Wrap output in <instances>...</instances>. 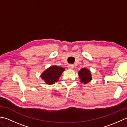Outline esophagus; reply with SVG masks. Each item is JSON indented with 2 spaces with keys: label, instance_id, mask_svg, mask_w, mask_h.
I'll use <instances>...</instances> for the list:
<instances>
[{
  "label": "esophagus",
  "instance_id": "obj_1",
  "mask_svg": "<svg viewBox=\"0 0 127 127\" xmlns=\"http://www.w3.org/2000/svg\"><path fill=\"white\" fill-rule=\"evenodd\" d=\"M68 67V68L70 69H72L74 68V66L73 65H72V64H69Z\"/></svg>",
  "mask_w": 127,
  "mask_h": 127
}]
</instances>
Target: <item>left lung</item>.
I'll use <instances>...</instances> for the list:
<instances>
[{"label":"left lung","instance_id":"1","mask_svg":"<svg viewBox=\"0 0 127 127\" xmlns=\"http://www.w3.org/2000/svg\"><path fill=\"white\" fill-rule=\"evenodd\" d=\"M79 76L81 79V82L83 83L84 84L90 82L92 79L90 70L87 68H82L81 69L79 72Z\"/></svg>","mask_w":127,"mask_h":127}]
</instances>
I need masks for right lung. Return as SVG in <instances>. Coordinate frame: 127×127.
Returning a JSON list of instances; mask_svg holds the SVG:
<instances>
[{
    "instance_id": "right-lung-1",
    "label": "right lung",
    "mask_w": 127,
    "mask_h": 127,
    "mask_svg": "<svg viewBox=\"0 0 127 127\" xmlns=\"http://www.w3.org/2000/svg\"><path fill=\"white\" fill-rule=\"evenodd\" d=\"M64 70L65 69L63 68L53 65L50 66L43 72L41 75V77L47 84L52 85L58 81L59 77Z\"/></svg>"
}]
</instances>
